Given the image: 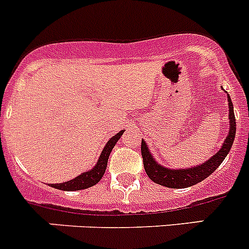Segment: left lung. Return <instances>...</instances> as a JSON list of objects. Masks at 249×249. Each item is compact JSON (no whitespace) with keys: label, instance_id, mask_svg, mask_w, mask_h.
I'll use <instances>...</instances> for the list:
<instances>
[{"label":"left lung","instance_id":"obj_1","mask_svg":"<svg viewBox=\"0 0 249 249\" xmlns=\"http://www.w3.org/2000/svg\"><path fill=\"white\" fill-rule=\"evenodd\" d=\"M227 98L228 108H230V113H228L230 114V132L222 144V148L215 155H213V157H211L207 162L199 164V166L184 169H171L160 166L151 155L146 142L142 140L141 153L143 158L144 171L152 181L160 186L168 187V188H187V187H191L206 179L208 176L212 175L215 169L218 168L224 158L227 157L234 137H236V117H234V112H233V103L231 101L230 94H227Z\"/></svg>","mask_w":249,"mask_h":249}]
</instances>
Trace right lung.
Here are the masks:
<instances>
[{
  "label": "right lung",
  "mask_w": 249,
  "mask_h": 249,
  "mask_svg": "<svg viewBox=\"0 0 249 249\" xmlns=\"http://www.w3.org/2000/svg\"><path fill=\"white\" fill-rule=\"evenodd\" d=\"M123 132L124 131L118 132L117 135H114L113 137L106 143L105 148H103L102 153H101L100 158H98V162L91 171L82 173V175H80L78 177L73 178L71 181L65 182V183L51 184V187H53V188H57V190L61 191H80L86 190V188H89V187L97 184L106 172V167H107V162H108L109 153H111V151L113 149L114 144L117 143V141L120 140L121 136L123 135Z\"/></svg>",
  "instance_id": "right-lung-1"
}]
</instances>
